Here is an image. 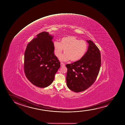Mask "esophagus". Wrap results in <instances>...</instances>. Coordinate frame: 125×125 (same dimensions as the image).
Wrapping results in <instances>:
<instances>
[{"label":"esophagus","instance_id":"1","mask_svg":"<svg viewBox=\"0 0 125 125\" xmlns=\"http://www.w3.org/2000/svg\"><path fill=\"white\" fill-rule=\"evenodd\" d=\"M65 66L64 63H62V62H61V67H63V66Z\"/></svg>","mask_w":125,"mask_h":125}]
</instances>
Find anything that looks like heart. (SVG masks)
<instances>
[{"label":"heart","instance_id":"heart-1","mask_svg":"<svg viewBox=\"0 0 125 125\" xmlns=\"http://www.w3.org/2000/svg\"><path fill=\"white\" fill-rule=\"evenodd\" d=\"M55 54L59 57L64 49L65 53L60 58L62 61L71 60L78 62L82 59L87 52L88 44L83 40H79L76 37L70 36L64 37L60 40V42L55 41L53 43Z\"/></svg>","mask_w":125,"mask_h":125}]
</instances>
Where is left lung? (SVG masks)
<instances>
[{"label": "left lung", "mask_w": 125, "mask_h": 125, "mask_svg": "<svg viewBox=\"0 0 125 125\" xmlns=\"http://www.w3.org/2000/svg\"><path fill=\"white\" fill-rule=\"evenodd\" d=\"M86 41L88 49L85 56L79 61L66 66L67 86L75 92L84 91L94 83L101 66L99 49L92 41Z\"/></svg>", "instance_id": "8db88e82"}]
</instances>
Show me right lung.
Returning <instances> with one entry per match:
<instances>
[{"label":"right lung","mask_w":125,"mask_h":125,"mask_svg":"<svg viewBox=\"0 0 125 125\" xmlns=\"http://www.w3.org/2000/svg\"><path fill=\"white\" fill-rule=\"evenodd\" d=\"M53 35L43 31L28 43L24 53V70L28 80L40 88L52 83L60 62L54 53Z\"/></svg>","instance_id":"add662e5"}]
</instances>
